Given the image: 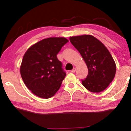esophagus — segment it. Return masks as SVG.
Returning <instances> with one entry per match:
<instances>
[{
	"instance_id": "1",
	"label": "esophagus",
	"mask_w": 131,
	"mask_h": 131,
	"mask_svg": "<svg viewBox=\"0 0 131 131\" xmlns=\"http://www.w3.org/2000/svg\"><path fill=\"white\" fill-rule=\"evenodd\" d=\"M76 68H74L72 70V71H71V72H72V73H74L75 72H76Z\"/></svg>"
}]
</instances>
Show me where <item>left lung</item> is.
Listing matches in <instances>:
<instances>
[{
	"instance_id": "8db88e82",
	"label": "left lung",
	"mask_w": 131,
	"mask_h": 131,
	"mask_svg": "<svg viewBox=\"0 0 131 131\" xmlns=\"http://www.w3.org/2000/svg\"><path fill=\"white\" fill-rule=\"evenodd\" d=\"M69 40L87 66L88 74L82 84L92 92H101L114 78L116 65L105 46L90 35L72 36Z\"/></svg>"
}]
</instances>
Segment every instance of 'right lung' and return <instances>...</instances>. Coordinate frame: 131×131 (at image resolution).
I'll return each instance as SVG.
<instances>
[{"instance_id":"right-lung-1","label":"right lung","mask_w":131,"mask_h":131,"mask_svg":"<svg viewBox=\"0 0 131 131\" xmlns=\"http://www.w3.org/2000/svg\"><path fill=\"white\" fill-rule=\"evenodd\" d=\"M68 41L65 37L44 39L25 52L20 73L26 87L34 95L48 99L59 90L66 73L57 55Z\"/></svg>"}]
</instances>
